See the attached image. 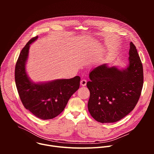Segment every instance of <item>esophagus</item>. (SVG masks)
<instances>
[{"label":"esophagus","mask_w":154,"mask_h":154,"mask_svg":"<svg viewBox=\"0 0 154 154\" xmlns=\"http://www.w3.org/2000/svg\"><path fill=\"white\" fill-rule=\"evenodd\" d=\"M86 83H87V81H86V80H85V79H82V80L80 81V85H81L82 86H86Z\"/></svg>","instance_id":"obj_1"}]
</instances>
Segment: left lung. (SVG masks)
Instances as JSON below:
<instances>
[{
    "label": "left lung",
    "mask_w": 154,
    "mask_h": 154,
    "mask_svg": "<svg viewBox=\"0 0 154 154\" xmlns=\"http://www.w3.org/2000/svg\"><path fill=\"white\" fill-rule=\"evenodd\" d=\"M129 64L125 69L104 64L93 69L86 86L90 96L88 108L101 123L117 122L133 110L143 86V64L135 46L130 43Z\"/></svg>",
    "instance_id": "obj_1"
}]
</instances>
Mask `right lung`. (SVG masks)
<instances>
[{
  "instance_id": "add662e5",
  "label": "right lung",
  "mask_w": 154,
  "mask_h": 154,
  "mask_svg": "<svg viewBox=\"0 0 154 154\" xmlns=\"http://www.w3.org/2000/svg\"><path fill=\"white\" fill-rule=\"evenodd\" d=\"M38 38H32L22 49L15 67V82L24 107L42 119H50L59 115L71 96L79 88L80 77L56 80L48 83H35L26 71L30 45Z\"/></svg>"
}]
</instances>
